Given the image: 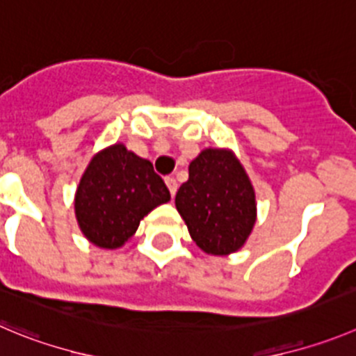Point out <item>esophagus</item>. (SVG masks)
Wrapping results in <instances>:
<instances>
[{
    "label": "esophagus",
    "instance_id": "obj_1",
    "mask_svg": "<svg viewBox=\"0 0 356 356\" xmlns=\"http://www.w3.org/2000/svg\"><path fill=\"white\" fill-rule=\"evenodd\" d=\"M165 184H167L168 191H170L172 197H175V193H177V181H175L174 177H167L165 179Z\"/></svg>",
    "mask_w": 356,
    "mask_h": 356
}]
</instances>
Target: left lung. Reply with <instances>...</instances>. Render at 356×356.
<instances>
[{
  "instance_id": "1",
  "label": "left lung",
  "mask_w": 356,
  "mask_h": 356,
  "mask_svg": "<svg viewBox=\"0 0 356 356\" xmlns=\"http://www.w3.org/2000/svg\"><path fill=\"white\" fill-rule=\"evenodd\" d=\"M175 207L195 244L214 257L238 251L257 223L254 188L230 149L207 147L189 163Z\"/></svg>"
}]
</instances>
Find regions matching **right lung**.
Segmentation results:
<instances>
[{
  "instance_id": "add662e5",
  "label": "right lung",
  "mask_w": 356,
  "mask_h": 356,
  "mask_svg": "<svg viewBox=\"0 0 356 356\" xmlns=\"http://www.w3.org/2000/svg\"><path fill=\"white\" fill-rule=\"evenodd\" d=\"M170 200V191L149 159L124 144L91 158L75 191V218L91 244L118 249L135 235L142 219Z\"/></svg>"
}]
</instances>
